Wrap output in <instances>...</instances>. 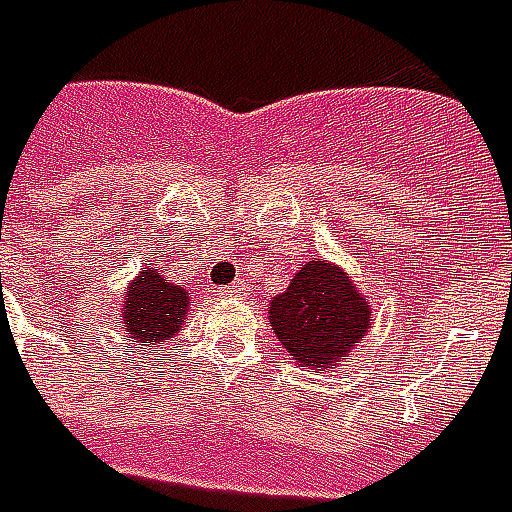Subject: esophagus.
<instances>
[{
    "label": "esophagus",
    "mask_w": 512,
    "mask_h": 512,
    "mask_svg": "<svg viewBox=\"0 0 512 512\" xmlns=\"http://www.w3.org/2000/svg\"><path fill=\"white\" fill-rule=\"evenodd\" d=\"M223 292L231 297H242V295H248V286H245V281H234V284L228 286V289H223Z\"/></svg>",
    "instance_id": "esophagus-1"
}]
</instances>
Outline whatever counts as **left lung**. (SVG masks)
<instances>
[{"label":"left lung","instance_id":"8db88e82","mask_svg":"<svg viewBox=\"0 0 512 512\" xmlns=\"http://www.w3.org/2000/svg\"><path fill=\"white\" fill-rule=\"evenodd\" d=\"M267 320L289 361L333 372L364 342L372 328V308L347 270L336 262L311 259L270 300Z\"/></svg>","mask_w":512,"mask_h":512}]
</instances>
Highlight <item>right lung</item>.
Returning a JSON list of instances; mask_svg holds the SVG:
<instances>
[{
  "instance_id": "right-lung-1",
  "label": "right lung",
  "mask_w": 512,
  "mask_h": 512,
  "mask_svg": "<svg viewBox=\"0 0 512 512\" xmlns=\"http://www.w3.org/2000/svg\"><path fill=\"white\" fill-rule=\"evenodd\" d=\"M187 311H190V292L168 281L162 270L143 267L123 292V336L140 350L162 347L173 336H179L187 322Z\"/></svg>"
}]
</instances>
